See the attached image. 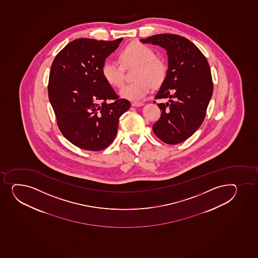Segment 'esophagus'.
<instances>
[{"instance_id": "esophagus-1", "label": "esophagus", "mask_w": 258, "mask_h": 258, "mask_svg": "<svg viewBox=\"0 0 258 258\" xmlns=\"http://www.w3.org/2000/svg\"><path fill=\"white\" fill-rule=\"evenodd\" d=\"M132 105L134 106V107H140V106L144 105V103H142V102H133Z\"/></svg>"}]
</instances>
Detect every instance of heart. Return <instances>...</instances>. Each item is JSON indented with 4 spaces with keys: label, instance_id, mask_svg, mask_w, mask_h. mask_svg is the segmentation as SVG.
<instances>
[{
    "label": "heart",
    "instance_id": "b5f03b06",
    "mask_svg": "<svg viewBox=\"0 0 258 258\" xmlns=\"http://www.w3.org/2000/svg\"><path fill=\"white\" fill-rule=\"evenodd\" d=\"M119 58L125 68L137 66L134 73L136 82L125 85L120 90L122 98L132 101L144 99L150 90L159 87L165 82L167 75L166 63L156 57L150 46L141 42H132L123 49ZM116 60H107L102 67V75L111 87H119L124 83V69Z\"/></svg>",
    "mask_w": 258,
    "mask_h": 258
}]
</instances>
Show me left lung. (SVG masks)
Returning <instances> with one entry per match:
<instances>
[{
	"mask_svg": "<svg viewBox=\"0 0 258 258\" xmlns=\"http://www.w3.org/2000/svg\"><path fill=\"white\" fill-rule=\"evenodd\" d=\"M140 41L160 46L168 55L166 78L155 99L169 101L157 103L161 114L153 131L166 144H180L198 130L206 117L213 92L209 63L201 50L181 35L159 34Z\"/></svg>",
	"mask_w": 258,
	"mask_h": 258,
	"instance_id": "obj_1",
	"label": "left lung"
}]
</instances>
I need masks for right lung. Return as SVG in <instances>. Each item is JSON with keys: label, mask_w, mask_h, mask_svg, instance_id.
<instances>
[{"label": "right lung", "mask_w": 258, "mask_h": 258, "mask_svg": "<svg viewBox=\"0 0 258 258\" xmlns=\"http://www.w3.org/2000/svg\"><path fill=\"white\" fill-rule=\"evenodd\" d=\"M122 38L71 41L55 57L48 97L63 137L80 149L100 151L114 141L119 117L131 107L102 75L106 57Z\"/></svg>", "instance_id": "1"}]
</instances>
